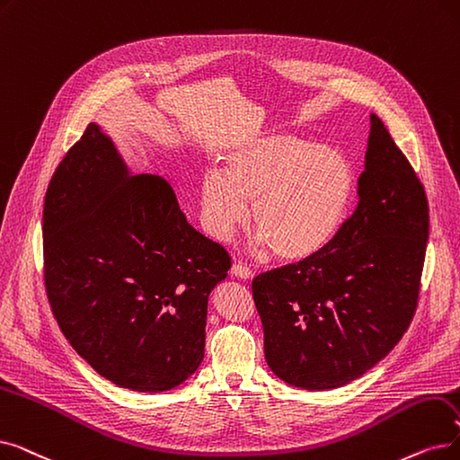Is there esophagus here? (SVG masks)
Listing matches in <instances>:
<instances>
[{
    "label": "esophagus",
    "mask_w": 460,
    "mask_h": 460,
    "mask_svg": "<svg viewBox=\"0 0 460 460\" xmlns=\"http://www.w3.org/2000/svg\"><path fill=\"white\" fill-rule=\"evenodd\" d=\"M231 272H233V276H234V278H241V279H244V282H248V279H252V278H253V272H252L246 265H243V263H236V265H233Z\"/></svg>",
    "instance_id": "34e87169"
}]
</instances>
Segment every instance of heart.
I'll return each mask as SVG.
<instances>
[{"label":"heart","mask_w":460,"mask_h":460,"mask_svg":"<svg viewBox=\"0 0 460 460\" xmlns=\"http://www.w3.org/2000/svg\"><path fill=\"white\" fill-rule=\"evenodd\" d=\"M355 186L353 164L341 148L288 133H255L226 150L222 172L203 174L205 229L219 243L229 241L253 203L259 243L286 263H305L334 243Z\"/></svg>","instance_id":"heart-1"}]
</instances>
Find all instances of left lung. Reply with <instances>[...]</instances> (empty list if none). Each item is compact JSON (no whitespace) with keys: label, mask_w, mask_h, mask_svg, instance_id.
Listing matches in <instances>:
<instances>
[{"label":"left lung","mask_w":460,"mask_h":460,"mask_svg":"<svg viewBox=\"0 0 460 460\" xmlns=\"http://www.w3.org/2000/svg\"><path fill=\"white\" fill-rule=\"evenodd\" d=\"M357 186L355 212L322 255L253 279L267 365L293 387L327 391L361 377L398 344L417 306L429 203L376 114Z\"/></svg>","instance_id":"left-lung-1"}]
</instances>
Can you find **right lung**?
<instances>
[{
    "instance_id": "obj_1",
    "label": "right lung",
    "mask_w": 460,
    "mask_h": 460,
    "mask_svg": "<svg viewBox=\"0 0 460 460\" xmlns=\"http://www.w3.org/2000/svg\"><path fill=\"white\" fill-rule=\"evenodd\" d=\"M43 250L56 322L97 374L138 393L195 374L208 296L231 257L188 224L164 178L133 174L93 122L49 184Z\"/></svg>"
}]
</instances>
